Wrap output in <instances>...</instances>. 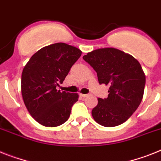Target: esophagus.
Returning a JSON list of instances; mask_svg holds the SVG:
<instances>
[{"label":"esophagus","mask_w":161,"mask_h":161,"mask_svg":"<svg viewBox=\"0 0 161 161\" xmlns=\"http://www.w3.org/2000/svg\"><path fill=\"white\" fill-rule=\"evenodd\" d=\"M87 94H80V97H87Z\"/></svg>","instance_id":"obj_1"}]
</instances>
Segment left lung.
I'll return each mask as SVG.
<instances>
[{
	"label": "left lung",
	"instance_id": "left-lung-1",
	"mask_svg": "<svg viewBox=\"0 0 161 161\" xmlns=\"http://www.w3.org/2000/svg\"><path fill=\"white\" fill-rule=\"evenodd\" d=\"M97 72L100 84L109 85L107 98H99L92 114L104 127L118 126L129 119L142 100L146 77L134 57L115 48L97 49L83 55Z\"/></svg>",
	"mask_w": 161,
	"mask_h": 161
}]
</instances>
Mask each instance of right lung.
Returning <instances> with one entry per match:
<instances>
[{"label": "right lung", "mask_w": 161, "mask_h": 161, "mask_svg": "<svg viewBox=\"0 0 161 161\" xmlns=\"http://www.w3.org/2000/svg\"><path fill=\"white\" fill-rule=\"evenodd\" d=\"M81 54L76 47L55 43L39 50L24 66L21 77L24 102L32 118L43 126H59L69 118L78 95L56 87Z\"/></svg>", "instance_id": "obj_1"}]
</instances>
